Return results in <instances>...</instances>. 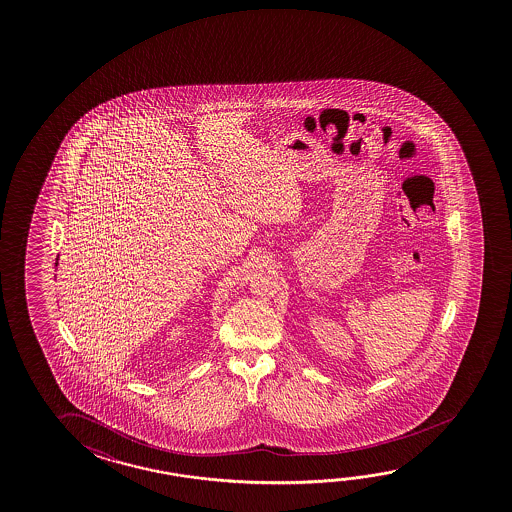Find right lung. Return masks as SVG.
I'll return each mask as SVG.
<instances>
[{
  "label": "right lung",
  "instance_id": "1",
  "mask_svg": "<svg viewBox=\"0 0 512 512\" xmlns=\"http://www.w3.org/2000/svg\"><path fill=\"white\" fill-rule=\"evenodd\" d=\"M57 264H59V257H57Z\"/></svg>",
  "mask_w": 512,
  "mask_h": 512
}]
</instances>
